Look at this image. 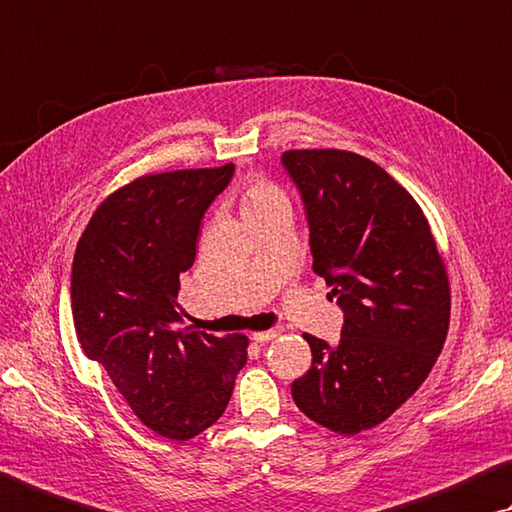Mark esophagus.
I'll list each match as a JSON object with an SVG mask.
<instances>
[{
  "label": "esophagus",
  "instance_id": "34e87169",
  "mask_svg": "<svg viewBox=\"0 0 512 512\" xmlns=\"http://www.w3.org/2000/svg\"><path fill=\"white\" fill-rule=\"evenodd\" d=\"M280 336V329H268V331H255L253 333V340L255 342H268Z\"/></svg>",
  "mask_w": 512,
  "mask_h": 512
}]
</instances>
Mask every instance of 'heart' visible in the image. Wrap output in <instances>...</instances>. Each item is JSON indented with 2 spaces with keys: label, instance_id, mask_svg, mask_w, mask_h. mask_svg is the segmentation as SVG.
Returning a JSON list of instances; mask_svg holds the SVG:
<instances>
[{
  "label": "heart",
  "instance_id": "heart-1",
  "mask_svg": "<svg viewBox=\"0 0 512 512\" xmlns=\"http://www.w3.org/2000/svg\"><path fill=\"white\" fill-rule=\"evenodd\" d=\"M284 206H288L286 192L280 185L266 179H253L244 188V194H241V208H244V215L248 219L266 215V212Z\"/></svg>",
  "mask_w": 512,
  "mask_h": 512
}]
</instances>
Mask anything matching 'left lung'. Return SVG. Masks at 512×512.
Returning a JSON list of instances; mask_svg holds the SVG:
<instances>
[{
  "mask_svg": "<svg viewBox=\"0 0 512 512\" xmlns=\"http://www.w3.org/2000/svg\"><path fill=\"white\" fill-rule=\"evenodd\" d=\"M313 271L345 313L338 345L304 333L313 362L295 405L322 427L358 434L392 416L430 374L450 327V282L430 224L383 167L342 150H288Z\"/></svg>",
  "mask_w": 512,
  "mask_h": 512,
  "instance_id": "8db88e82",
  "label": "left lung"
}]
</instances>
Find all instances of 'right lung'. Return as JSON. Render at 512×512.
<instances>
[{
  "label": "right lung",
  "mask_w": 512,
  "mask_h": 512,
  "mask_svg": "<svg viewBox=\"0 0 512 512\" xmlns=\"http://www.w3.org/2000/svg\"><path fill=\"white\" fill-rule=\"evenodd\" d=\"M232 174L228 163L134 179L100 203L73 257L71 311L82 351L105 367L132 412L172 441L219 421L248 358L241 333L174 329L201 219Z\"/></svg>",
  "instance_id": "obj_1"
}]
</instances>
